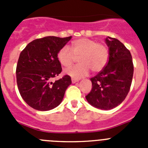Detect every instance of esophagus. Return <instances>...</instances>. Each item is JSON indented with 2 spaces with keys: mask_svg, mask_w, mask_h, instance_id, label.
I'll list each match as a JSON object with an SVG mask.
<instances>
[{
  "mask_svg": "<svg viewBox=\"0 0 148 148\" xmlns=\"http://www.w3.org/2000/svg\"><path fill=\"white\" fill-rule=\"evenodd\" d=\"M78 81V79H76V78H72V82L73 83H75V82H77Z\"/></svg>",
  "mask_w": 148,
  "mask_h": 148,
  "instance_id": "34e87169",
  "label": "esophagus"
}]
</instances>
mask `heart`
<instances>
[{"instance_id": "1", "label": "heart", "mask_w": 148, "mask_h": 148, "mask_svg": "<svg viewBox=\"0 0 148 148\" xmlns=\"http://www.w3.org/2000/svg\"><path fill=\"white\" fill-rule=\"evenodd\" d=\"M61 64L69 66L78 58L79 64L65 70V73L78 78L87 75L90 69L94 73L101 71L108 59V48L104 44L94 40L79 38L73 41L70 48L63 47L57 54Z\"/></svg>"}]
</instances>
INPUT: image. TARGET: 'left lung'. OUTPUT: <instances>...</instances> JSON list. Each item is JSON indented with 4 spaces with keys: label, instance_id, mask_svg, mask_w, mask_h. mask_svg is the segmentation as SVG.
Here are the masks:
<instances>
[{
    "label": "left lung",
    "instance_id": "left-lung-1",
    "mask_svg": "<svg viewBox=\"0 0 148 148\" xmlns=\"http://www.w3.org/2000/svg\"><path fill=\"white\" fill-rule=\"evenodd\" d=\"M109 49L108 62L90 78L92 90L85 97L91 105L110 110L119 105L127 95L133 75V64L129 49L114 38L105 39Z\"/></svg>",
    "mask_w": 148,
    "mask_h": 148
}]
</instances>
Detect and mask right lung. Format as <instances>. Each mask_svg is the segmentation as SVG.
Instances as JSON below:
<instances>
[{
	"mask_svg": "<svg viewBox=\"0 0 148 148\" xmlns=\"http://www.w3.org/2000/svg\"><path fill=\"white\" fill-rule=\"evenodd\" d=\"M71 36H47L29 43L21 53L16 67L18 88L22 99L33 109L52 110L62 101L71 78L64 75L52 82L62 71L57 54Z\"/></svg>",
	"mask_w": 148,
	"mask_h": 148,
	"instance_id": "1",
	"label": "right lung"
}]
</instances>
